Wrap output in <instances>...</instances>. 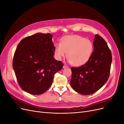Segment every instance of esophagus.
Here are the masks:
<instances>
[{
    "label": "esophagus",
    "instance_id": "1",
    "mask_svg": "<svg viewBox=\"0 0 124 124\" xmlns=\"http://www.w3.org/2000/svg\"><path fill=\"white\" fill-rule=\"evenodd\" d=\"M67 67H68V66H67L66 65H63V68H67Z\"/></svg>",
    "mask_w": 124,
    "mask_h": 124
}]
</instances>
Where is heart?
<instances>
[{
    "label": "heart",
    "mask_w": 124,
    "mask_h": 124,
    "mask_svg": "<svg viewBox=\"0 0 124 124\" xmlns=\"http://www.w3.org/2000/svg\"><path fill=\"white\" fill-rule=\"evenodd\" d=\"M93 50L91 40L78 35L67 36L61 38L60 43L54 45L55 57L61 61L66 56L71 64L80 66L87 62Z\"/></svg>",
    "instance_id": "obj_1"
}]
</instances>
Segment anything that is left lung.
Listing matches in <instances>:
<instances>
[{"instance_id":"8db88e82","label":"left lung","mask_w":124,"mask_h":124,"mask_svg":"<svg viewBox=\"0 0 124 124\" xmlns=\"http://www.w3.org/2000/svg\"><path fill=\"white\" fill-rule=\"evenodd\" d=\"M93 52L89 61L78 68H71L70 85L77 93L91 95L103 86L109 77L112 54L105 40L98 35L93 39Z\"/></svg>"}]
</instances>
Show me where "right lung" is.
<instances>
[{
    "instance_id": "add662e5",
    "label": "right lung",
    "mask_w": 124,
    "mask_h": 124,
    "mask_svg": "<svg viewBox=\"0 0 124 124\" xmlns=\"http://www.w3.org/2000/svg\"><path fill=\"white\" fill-rule=\"evenodd\" d=\"M50 33H37L22 39L16 47L13 68L24 91L40 95L50 87L55 74L63 63L54 58V46Z\"/></svg>"
}]
</instances>
